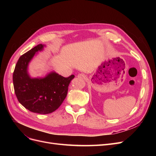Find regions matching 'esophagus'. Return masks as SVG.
<instances>
[{
  "label": "esophagus",
  "mask_w": 156,
  "mask_h": 156,
  "mask_svg": "<svg viewBox=\"0 0 156 156\" xmlns=\"http://www.w3.org/2000/svg\"><path fill=\"white\" fill-rule=\"evenodd\" d=\"M77 77H78L79 78H81V79H85L86 75H84V73H79V74H78Z\"/></svg>",
  "instance_id": "1"
}]
</instances>
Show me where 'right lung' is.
Listing matches in <instances>:
<instances>
[{
    "label": "right lung",
    "mask_w": 156,
    "mask_h": 156,
    "mask_svg": "<svg viewBox=\"0 0 156 156\" xmlns=\"http://www.w3.org/2000/svg\"><path fill=\"white\" fill-rule=\"evenodd\" d=\"M44 47L39 44L21 56L13 73L14 90L19 102L30 111L42 115L53 112L60 106L75 77L72 75L66 78L51 72L44 77L32 78L28 72L29 62Z\"/></svg>",
    "instance_id": "right-lung-1"
}]
</instances>
